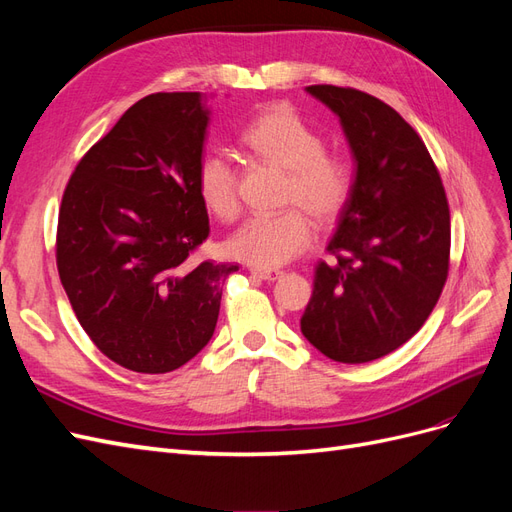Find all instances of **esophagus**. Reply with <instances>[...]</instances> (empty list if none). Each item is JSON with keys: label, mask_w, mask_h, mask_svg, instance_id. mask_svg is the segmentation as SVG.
Masks as SVG:
<instances>
[{"label": "esophagus", "mask_w": 512, "mask_h": 512, "mask_svg": "<svg viewBox=\"0 0 512 512\" xmlns=\"http://www.w3.org/2000/svg\"><path fill=\"white\" fill-rule=\"evenodd\" d=\"M250 273L254 275V277H260V280H265V282H275V280H280V277L284 275L280 269H250Z\"/></svg>", "instance_id": "obj_1"}]
</instances>
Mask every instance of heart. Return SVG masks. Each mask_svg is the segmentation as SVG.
I'll use <instances>...</instances> for the list:
<instances>
[{
  "label": "heart",
  "mask_w": 512,
  "mask_h": 512,
  "mask_svg": "<svg viewBox=\"0 0 512 512\" xmlns=\"http://www.w3.org/2000/svg\"><path fill=\"white\" fill-rule=\"evenodd\" d=\"M252 156L288 170L286 205H301L320 222H331L346 209L354 192V168L337 153L324 151L318 130L294 113L275 104L256 115L239 136ZM196 188L209 213L230 222L239 213V173L226 153L211 151L198 162ZM316 239V224L299 207L247 218L226 241L237 260L260 269L282 267L303 254Z\"/></svg>",
  "instance_id": "1"
}]
</instances>
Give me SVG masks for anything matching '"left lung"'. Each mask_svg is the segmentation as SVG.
Segmentation results:
<instances>
[{
	"label": "left lung",
	"instance_id": "left-lung-1",
	"mask_svg": "<svg viewBox=\"0 0 512 512\" xmlns=\"http://www.w3.org/2000/svg\"><path fill=\"white\" fill-rule=\"evenodd\" d=\"M339 117L356 164L354 192L318 262L301 333L337 363L404 346L436 307L448 275L451 213L421 136L395 108L359 89L312 85Z\"/></svg>",
	"mask_w": 512,
	"mask_h": 512
}]
</instances>
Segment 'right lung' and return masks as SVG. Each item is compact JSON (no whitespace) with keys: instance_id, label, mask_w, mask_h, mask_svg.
I'll list each match as a JSON object with an SVG mask.
<instances>
[{"instance_id":"add662e5","label":"right lung","mask_w":512,"mask_h":512,"mask_svg":"<svg viewBox=\"0 0 512 512\" xmlns=\"http://www.w3.org/2000/svg\"><path fill=\"white\" fill-rule=\"evenodd\" d=\"M209 108L198 91L151 94L91 147L66 185L57 271L102 354L138 374L179 369L213 337L237 265L190 260L209 237L196 188Z\"/></svg>"}]
</instances>
